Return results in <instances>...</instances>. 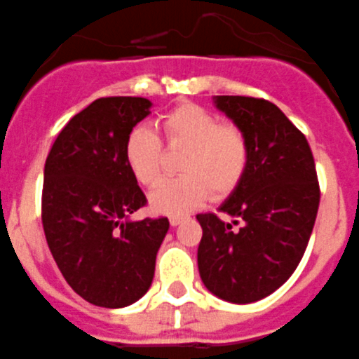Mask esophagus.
I'll return each instance as SVG.
<instances>
[{
	"mask_svg": "<svg viewBox=\"0 0 359 359\" xmlns=\"http://www.w3.org/2000/svg\"><path fill=\"white\" fill-rule=\"evenodd\" d=\"M182 220H183L182 215H170V217H169L170 226H177V224H180V222H182Z\"/></svg>",
	"mask_w": 359,
	"mask_h": 359,
	"instance_id": "1",
	"label": "esophagus"
}]
</instances>
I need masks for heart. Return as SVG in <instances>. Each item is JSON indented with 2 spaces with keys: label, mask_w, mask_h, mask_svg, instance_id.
Here are the masks:
<instances>
[{
  "label": "heart",
  "mask_w": 359,
  "mask_h": 359,
  "mask_svg": "<svg viewBox=\"0 0 359 359\" xmlns=\"http://www.w3.org/2000/svg\"><path fill=\"white\" fill-rule=\"evenodd\" d=\"M169 149L187 147L180 170L185 174L162 182L149 197L158 213H185L206 201L224 199L244 180L249 163L248 137L236 124L220 123L215 114L196 103H183L162 117ZM124 158L140 185L160 182L165 162L162 139L147 126H135L124 142Z\"/></svg>",
  "instance_id": "heart-1"
}]
</instances>
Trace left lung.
I'll use <instances>...</instances> for the list:
<instances>
[{"label": "left lung", "mask_w": 359, "mask_h": 359, "mask_svg": "<svg viewBox=\"0 0 359 359\" xmlns=\"http://www.w3.org/2000/svg\"><path fill=\"white\" fill-rule=\"evenodd\" d=\"M215 104L248 137L249 163L219 208L235 220L197 215L203 228L197 265L213 295L248 304L278 290L297 269L313 231L320 187L306 137L274 103L217 96Z\"/></svg>", "instance_id": "1"}]
</instances>
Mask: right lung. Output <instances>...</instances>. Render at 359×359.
Segmentation results:
<instances>
[{
	"mask_svg": "<svg viewBox=\"0 0 359 359\" xmlns=\"http://www.w3.org/2000/svg\"><path fill=\"white\" fill-rule=\"evenodd\" d=\"M146 97H100L62 128L44 165L42 228L69 287L101 308H124L151 287L167 217L128 220L147 199L124 142L149 115Z\"/></svg>",
	"mask_w": 359,
	"mask_h": 359,
	"instance_id": "right-lung-1",
	"label": "right lung"
}]
</instances>
